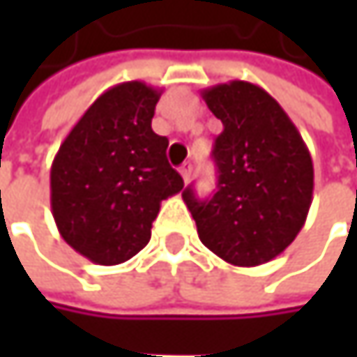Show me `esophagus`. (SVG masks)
Listing matches in <instances>:
<instances>
[{"label": "esophagus", "instance_id": "34e87169", "mask_svg": "<svg viewBox=\"0 0 357 357\" xmlns=\"http://www.w3.org/2000/svg\"><path fill=\"white\" fill-rule=\"evenodd\" d=\"M192 172H194V165H192V163H183V165L179 167V174H181V178H183L185 183L192 178Z\"/></svg>", "mask_w": 357, "mask_h": 357}]
</instances>
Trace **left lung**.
<instances>
[{
    "label": "left lung",
    "instance_id": "8db88e82",
    "mask_svg": "<svg viewBox=\"0 0 357 357\" xmlns=\"http://www.w3.org/2000/svg\"><path fill=\"white\" fill-rule=\"evenodd\" d=\"M223 132L213 159V198L183 190L200 242L236 266H258L287 248L306 223L314 167L308 146L281 105L260 86L231 80L202 91Z\"/></svg>",
    "mask_w": 357,
    "mask_h": 357
}]
</instances>
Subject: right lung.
Returning a JSON list of instances; mask_svg holds the SVG:
<instances>
[{
    "label": "right lung",
    "instance_id": "1",
    "mask_svg": "<svg viewBox=\"0 0 357 357\" xmlns=\"http://www.w3.org/2000/svg\"><path fill=\"white\" fill-rule=\"evenodd\" d=\"M161 97L140 80L105 91L61 142L51 165V213L59 236L95 264H119L151 240L161 202L183 179L151 121Z\"/></svg>",
    "mask_w": 357,
    "mask_h": 357
}]
</instances>
